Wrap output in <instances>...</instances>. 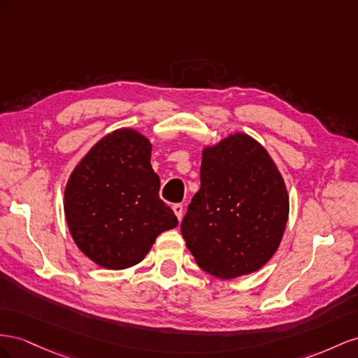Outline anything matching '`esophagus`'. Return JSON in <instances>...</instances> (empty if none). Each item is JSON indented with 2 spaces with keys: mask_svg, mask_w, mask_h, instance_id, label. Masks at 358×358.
I'll return each instance as SVG.
<instances>
[{
  "mask_svg": "<svg viewBox=\"0 0 358 358\" xmlns=\"http://www.w3.org/2000/svg\"><path fill=\"white\" fill-rule=\"evenodd\" d=\"M172 211L176 213L177 219L181 220V217H182V206H181V203H173V206H172Z\"/></svg>",
  "mask_w": 358,
  "mask_h": 358,
  "instance_id": "34e87169",
  "label": "esophagus"
}]
</instances>
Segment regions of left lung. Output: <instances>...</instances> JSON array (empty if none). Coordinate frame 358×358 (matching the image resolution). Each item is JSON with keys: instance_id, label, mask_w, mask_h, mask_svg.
<instances>
[{"instance_id": "obj_1", "label": "left lung", "mask_w": 358, "mask_h": 358, "mask_svg": "<svg viewBox=\"0 0 358 358\" xmlns=\"http://www.w3.org/2000/svg\"><path fill=\"white\" fill-rule=\"evenodd\" d=\"M288 216L287 185L257 139L236 131L202 148L201 189L181 234L203 271L227 280L258 271L279 249Z\"/></svg>"}]
</instances>
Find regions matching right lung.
<instances>
[{
  "label": "right lung",
  "instance_id": "right-lung-1",
  "mask_svg": "<svg viewBox=\"0 0 358 358\" xmlns=\"http://www.w3.org/2000/svg\"><path fill=\"white\" fill-rule=\"evenodd\" d=\"M151 142L131 127L99 139L71 171L64 190L70 236L88 259L106 270L139 264L162 232L176 228L159 198Z\"/></svg>",
  "mask_w": 358,
  "mask_h": 358
}]
</instances>
